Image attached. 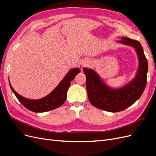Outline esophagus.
Wrapping results in <instances>:
<instances>
[{
	"label": "esophagus",
	"instance_id": "esophagus-1",
	"mask_svg": "<svg viewBox=\"0 0 156 156\" xmlns=\"http://www.w3.org/2000/svg\"><path fill=\"white\" fill-rule=\"evenodd\" d=\"M88 65V62L87 60H83V62H81V66H82V67H84V66H87Z\"/></svg>",
	"mask_w": 156,
	"mask_h": 156
}]
</instances>
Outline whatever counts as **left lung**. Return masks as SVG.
<instances>
[{
    "label": "left lung",
    "mask_w": 156,
    "mask_h": 156,
    "mask_svg": "<svg viewBox=\"0 0 156 156\" xmlns=\"http://www.w3.org/2000/svg\"><path fill=\"white\" fill-rule=\"evenodd\" d=\"M119 43L134 48L139 58V69L135 78L127 85L119 89H112L103 83L92 69L83 68L87 77L86 87L91 104L100 109L115 112L123 111L139 99L147 81L148 62L143 47L137 40L122 37Z\"/></svg>",
    "instance_id": "left-lung-1"
}]
</instances>
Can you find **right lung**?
<instances>
[{
	"mask_svg": "<svg viewBox=\"0 0 156 156\" xmlns=\"http://www.w3.org/2000/svg\"><path fill=\"white\" fill-rule=\"evenodd\" d=\"M79 72L80 69L77 68L71 69L53 92L47 96L36 100H29L20 96L14 90L10 81L9 83L12 92L23 106L33 112H44L53 110L63 104L66 100L67 91L71 81L73 80L76 75Z\"/></svg>",
	"mask_w": 156,
	"mask_h": 156,
	"instance_id": "add662e5",
	"label": "right lung"
}]
</instances>
